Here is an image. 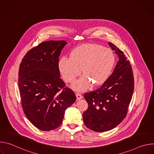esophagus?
<instances>
[{
  "label": "esophagus",
  "instance_id": "34e87169",
  "mask_svg": "<svg viewBox=\"0 0 154 154\" xmlns=\"http://www.w3.org/2000/svg\"><path fill=\"white\" fill-rule=\"evenodd\" d=\"M76 97H77V100H80L82 98V95L80 93H76Z\"/></svg>",
  "mask_w": 154,
  "mask_h": 154
}]
</instances>
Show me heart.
Segmentation results:
<instances>
[{"mask_svg": "<svg viewBox=\"0 0 154 154\" xmlns=\"http://www.w3.org/2000/svg\"><path fill=\"white\" fill-rule=\"evenodd\" d=\"M115 56L109 49L95 44H87L75 48L69 58L62 57L58 68L64 80L72 83L81 74L84 75L73 84L78 91L86 90L93 83H103L108 79L113 68Z\"/></svg>", "mask_w": 154, "mask_h": 154, "instance_id": "obj_1", "label": "heart"}]
</instances>
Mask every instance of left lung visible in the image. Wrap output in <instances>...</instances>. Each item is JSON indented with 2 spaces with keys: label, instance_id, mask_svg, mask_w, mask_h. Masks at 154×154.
<instances>
[{
  "label": "left lung",
  "instance_id": "left-lung-1",
  "mask_svg": "<svg viewBox=\"0 0 154 154\" xmlns=\"http://www.w3.org/2000/svg\"><path fill=\"white\" fill-rule=\"evenodd\" d=\"M108 45L119 57L113 72L100 88L85 93L88 108L84 112V124L97 132L108 131L126 117L134 90L132 68L124 52L112 42Z\"/></svg>",
  "mask_w": 154,
  "mask_h": 154
}]
</instances>
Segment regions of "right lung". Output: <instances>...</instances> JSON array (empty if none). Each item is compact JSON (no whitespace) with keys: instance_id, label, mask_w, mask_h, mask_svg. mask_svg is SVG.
<instances>
[{"instance_id":"obj_1","label":"right lung","mask_w":154,"mask_h":154,"mask_svg":"<svg viewBox=\"0 0 154 154\" xmlns=\"http://www.w3.org/2000/svg\"><path fill=\"white\" fill-rule=\"evenodd\" d=\"M64 41H48L27 52L19 66L18 86L26 117L38 129L52 130L63 122L75 100L74 91L60 77L59 57Z\"/></svg>"}]
</instances>
